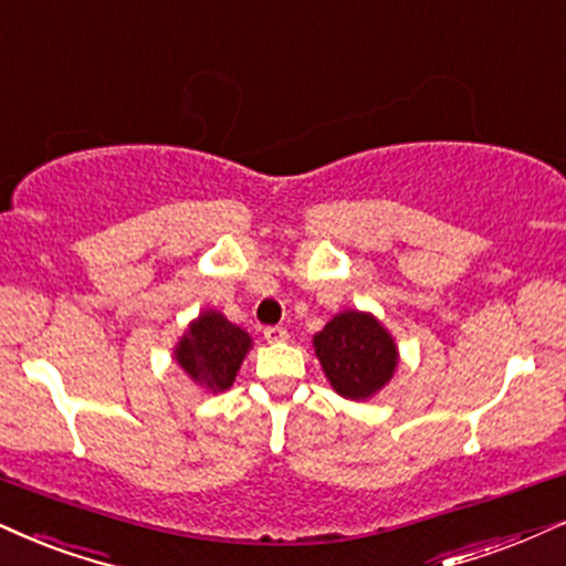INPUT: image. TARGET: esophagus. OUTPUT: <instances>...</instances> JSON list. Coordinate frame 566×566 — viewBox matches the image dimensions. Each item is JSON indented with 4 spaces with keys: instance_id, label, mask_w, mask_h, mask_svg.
<instances>
[{
    "instance_id": "obj_1",
    "label": "esophagus",
    "mask_w": 566,
    "mask_h": 566,
    "mask_svg": "<svg viewBox=\"0 0 566 566\" xmlns=\"http://www.w3.org/2000/svg\"><path fill=\"white\" fill-rule=\"evenodd\" d=\"M264 338H268V340H285V338H289V331H285V327H281V325H270V327H264Z\"/></svg>"
}]
</instances>
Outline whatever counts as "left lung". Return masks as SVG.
Segmentation results:
<instances>
[{"instance_id":"obj_1","label":"left lung","mask_w":566,"mask_h":566,"mask_svg":"<svg viewBox=\"0 0 566 566\" xmlns=\"http://www.w3.org/2000/svg\"><path fill=\"white\" fill-rule=\"evenodd\" d=\"M315 352L331 386L346 399H367L396 369L394 338L361 312L333 317L315 336Z\"/></svg>"}]
</instances>
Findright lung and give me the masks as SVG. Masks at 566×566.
Instances as JSON below:
<instances>
[{"mask_svg":"<svg viewBox=\"0 0 566 566\" xmlns=\"http://www.w3.org/2000/svg\"><path fill=\"white\" fill-rule=\"evenodd\" d=\"M249 346L251 338L241 327L228 323L218 312H205L180 338L176 359L193 380L214 390H226L233 386Z\"/></svg>","mask_w":566,"mask_h":566,"instance_id":"right-lung-1","label":"right lung"}]
</instances>
